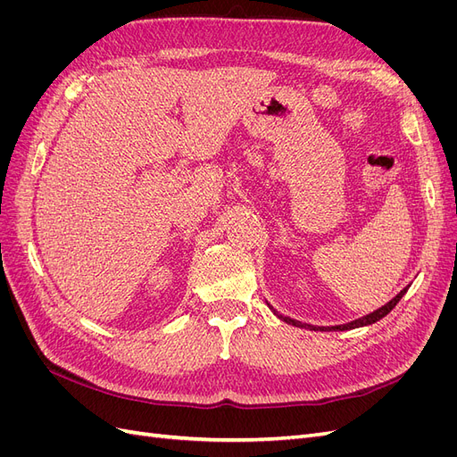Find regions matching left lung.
Wrapping results in <instances>:
<instances>
[{"label": "left lung", "instance_id": "1", "mask_svg": "<svg viewBox=\"0 0 457 457\" xmlns=\"http://www.w3.org/2000/svg\"><path fill=\"white\" fill-rule=\"evenodd\" d=\"M408 287H410V284H408L404 289H400V292H398V294H396L389 303H385V305H383V307H379L378 311H373V312H370V314H366V316L356 318V320H351V322H347V324H339V326H312V324H305V322H299V320H295V318H289V316L278 314V312H276V311L272 309V305H270L269 301H267V305H269V309H270L276 316L280 318L282 322H286V324H289V326L303 328V329H312V331H347V329H354V328H362V326L376 324L378 320H381V318L389 314V312L396 307V303L404 297V294L408 292Z\"/></svg>", "mask_w": 457, "mask_h": 457}]
</instances>
